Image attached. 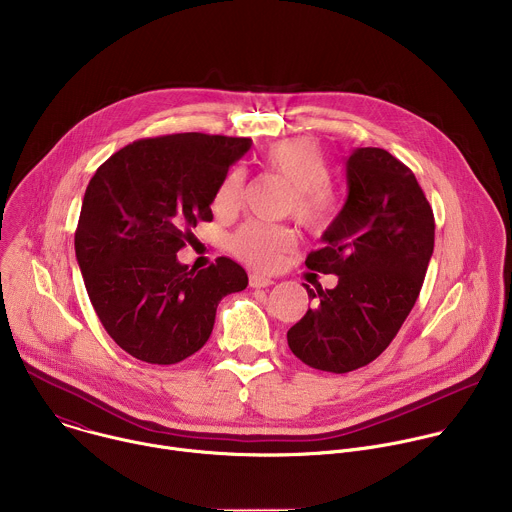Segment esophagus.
<instances>
[{"label":"esophagus","mask_w":512,"mask_h":512,"mask_svg":"<svg viewBox=\"0 0 512 512\" xmlns=\"http://www.w3.org/2000/svg\"><path fill=\"white\" fill-rule=\"evenodd\" d=\"M249 283H251V287H269V285H273V279L267 275H261V273H251Z\"/></svg>","instance_id":"obj_1"}]
</instances>
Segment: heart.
Returning <instances> with one entry per match:
<instances>
[{"instance_id": "1", "label": "heart", "mask_w": 512, "mask_h": 512, "mask_svg": "<svg viewBox=\"0 0 512 512\" xmlns=\"http://www.w3.org/2000/svg\"><path fill=\"white\" fill-rule=\"evenodd\" d=\"M263 166L283 178L289 186V204L300 223L322 227L336 208V196L330 188V162L320 145L312 139H285L273 143L261 158ZM245 172L233 168L214 192V210L233 214L241 206ZM294 245V233L277 225L245 223L231 237V249L243 261L267 269L273 267L283 251Z\"/></svg>"}]
</instances>
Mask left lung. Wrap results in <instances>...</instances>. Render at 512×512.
Returning <instances> with one entry per match:
<instances>
[{"label":"left lung","instance_id":"8db88e82","mask_svg":"<svg viewBox=\"0 0 512 512\" xmlns=\"http://www.w3.org/2000/svg\"><path fill=\"white\" fill-rule=\"evenodd\" d=\"M348 196L306 265L338 275L310 289L314 308L287 330L308 367L350 373L397 336L421 291L433 253V210L415 174L381 148H356L346 162Z\"/></svg>","mask_w":512,"mask_h":512}]
</instances>
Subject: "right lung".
I'll return each mask as SVG.
<instances>
[{
    "instance_id": "right-lung-1",
    "label": "right lung",
    "mask_w": 512,
    "mask_h": 512,
    "mask_svg": "<svg viewBox=\"0 0 512 512\" xmlns=\"http://www.w3.org/2000/svg\"><path fill=\"white\" fill-rule=\"evenodd\" d=\"M249 137L174 133L139 139L91 178L75 233L77 261L107 334L131 356L176 364L200 350L216 306L249 283L245 269L218 257L196 271L176 253L210 204Z\"/></svg>"
}]
</instances>
